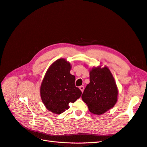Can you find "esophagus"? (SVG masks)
Returning a JSON list of instances; mask_svg holds the SVG:
<instances>
[{
  "label": "esophagus",
  "instance_id": "34e87169",
  "mask_svg": "<svg viewBox=\"0 0 147 147\" xmlns=\"http://www.w3.org/2000/svg\"><path fill=\"white\" fill-rule=\"evenodd\" d=\"M80 90L81 91H82V92H83V91H84V86H80Z\"/></svg>",
  "mask_w": 147,
  "mask_h": 147
}]
</instances>
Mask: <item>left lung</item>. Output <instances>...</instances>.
<instances>
[{
    "mask_svg": "<svg viewBox=\"0 0 147 147\" xmlns=\"http://www.w3.org/2000/svg\"><path fill=\"white\" fill-rule=\"evenodd\" d=\"M90 83L86 86L82 96L92 113L100 115L112 108L117 101V84L110 70L93 68L90 73Z\"/></svg>",
    "mask_w": 147,
    "mask_h": 147,
    "instance_id": "obj_1",
    "label": "left lung"
}]
</instances>
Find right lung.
I'll use <instances>...</instances> for the list:
<instances>
[{"label": "right lung", "instance_id": "add662e5", "mask_svg": "<svg viewBox=\"0 0 147 147\" xmlns=\"http://www.w3.org/2000/svg\"><path fill=\"white\" fill-rule=\"evenodd\" d=\"M70 64L65 59L56 61L48 69L40 87L43 103L48 110L61 114L69 109L82 92L75 86V77L71 75Z\"/></svg>", "mask_w": 147, "mask_h": 147}]
</instances>
